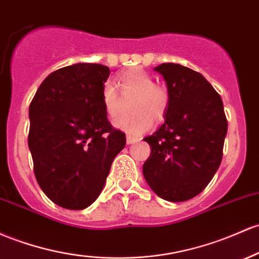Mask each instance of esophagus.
I'll return each mask as SVG.
<instances>
[{"label": "esophagus", "instance_id": "obj_1", "mask_svg": "<svg viewBox=\"0 0 259 259\" xmlns=\"http://www.w3.org/2000/svg\"><path fill=\"white\" fill-rule=\"evenodd\" d=\"M138 141H139L138 138H134V136H130V135L126 136V144L127 145L135 144V143H138Z\"/></svg>", "mask_w": 259, "mask_h": 259}]
</instances>
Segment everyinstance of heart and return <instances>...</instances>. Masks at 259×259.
<instances>
[{
  "instance_id": "b5f03b06",
  "label": "heart",
  "mask_w": 259,
  "mask_h": 259,
  "mask_svg": "<svg viewBox=\"0 0 259 259\" xmlns=\"http://www.w3.org/2000/svg\"><path fill=\"white\" fill-rule=\"evenodd\" d=\"M116 86L113 82H107L102 90V101L109 118L114 119L120 114L123 99L132 97L130 110L134 114L115 120V126L124 130L130 136H138L150 129L152 119L158 121L163 118L168 108V92L163 87L155 83L153 78L143 70L134 69L123 73L116 79ZM119 90L118 91L117 90Z\"/></svg>"
}]
</instances>
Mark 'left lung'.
<instances>
[{
  "label": "left lung",
  "instance_id": "left-lung-1",
  "mask_svg": "<svg viewBox=\"0 0 259 259\" xmlns=\"http://www.w3.org/2000/svg\"><path fill=\"white\" fill-rule=\"evenodd\" d=\"M155 70L166 81L169 102L164 124L144 139L151 146L144 177L160 198L186 201L205 189L223 160V99L197 71L171 62Z\"/></svg>",
  "mask_w": 259,
  "mask_h": 259
}]
</instances>
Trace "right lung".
<instances>
[{
  "label": "right lung",
  "mask_w": 259,
  "mask_h": 259,
  "mask_svg": "<svg viewBox=\"0 0 259 259\" xmlns=\"http://www.w3.org/2000/svg\"><path fill=\"white\" fill-rule=\"evenodd\" d=\"M109 67L76 64L51 72L29 104L28 146L36 182L59 206L81 210L103 189L126 139L102 101Z\"/></svg>",
  "instance_id": "obj_1"
}]
</instances>
